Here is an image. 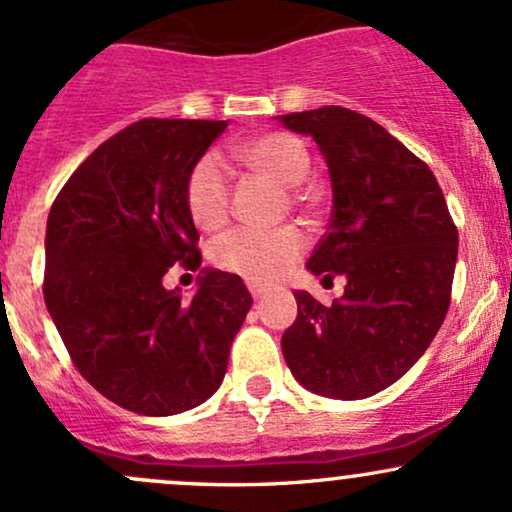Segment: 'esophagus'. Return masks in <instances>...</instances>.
<instances>
[{
	"label": "esophagus",
	"mask_w": 512,
	"mask_h": 512,
	"mask_svg": "<svg viewBox=\"0 0 512 512\" xmlns=\"http://www.w3.org/2000/svg\"><path fill=\"white\" fill-rule=\"evenodd\" d=\"M247 289H250L252 299H262V296H265L267 291H269L265 284H255V282H250V284H247Z\"/></svg>",
	"instance_id": "1"
}]
</instances>
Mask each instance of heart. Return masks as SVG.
Instances as JSON below:
<instances>
[{
  "label": "heart",
  "instance_id": "b5f03b06",
  "mask_svg": "<svg viewBox=\"0 0 512 512\" xmlns=\"http://www.w3.org/2000/svg\"><path fill=\"white\" fill-rule=\"evenodd\" d=\"M235 155L250 170L272 179L284 189L306 182L311 172V155L306 145L289 133H262L235 148ZM187 209L196 226L216 230L223 226L230 211V182L223 162L209 153L194 162L187 177ZM303 252V235L296 228L274 230L235 228L216 240L211 247L213 265L247 282H272L286 272Z\"/></svg>",
  "mask_w": 512,
  "mask_h": 512
}]
</instances>
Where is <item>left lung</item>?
Instances as JSON below:
<instances>
[{
    "mask_svg": "<svg viewBox=\"0 0 512 512\" xmlns=\"http://www.w3.org/2000/svg\"><path fill=\"white\" fill-rule=\"evenodd\" d=\"M277 119L316 140L333 184L328 233L308 272L347 282L330 306L296 291L299 316L282 335L284 359L318 396L369 398L401 379L440 330L457 228L430 167L376 121L342 106Z\"/></svg>",
    "mask_w": 512,
    "mask_h": 512,
    "instance_id": "left-lung-1",
    "label": "left lung"
}]
</instances>
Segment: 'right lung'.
<instances>
[{
    "mask_svg": "<svg viewBox=\"0 0 512 512\" xmlns=\"http://www.w3.org/2000/svg\"><path fill=\"white\" fill-rule=\"evenodd\" d=\"M226 126L133 123L72 172L48 213V313L80 374L126 411L160 418L211 398L252 306L221 269H201L192 301L162 286L177 262L201 267L184 189Z\"/></svg>",
    "mask_w": 512,
    "mask_h": 512,
    "instance_id": "add662e5",
    "label": "right lung"
}]
</instances>
